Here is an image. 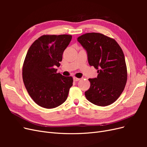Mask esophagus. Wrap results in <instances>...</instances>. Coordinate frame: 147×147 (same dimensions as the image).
Returning <instances> with one entry per match:
<instances>
[{"mask_svg": "<svg viewBox=\"0 0 147 147\" xmlns=\"http://www.w3.org/2000/svg\"><path fill=\"white\" fill-rule=\"evenodd\" d=\"M80 78H77V77H74V82H78V81H79L80 80Z\"/></svg>", "mask_w": 147, "mask_h": 147, "instance_id": "obj_1", "label": "esophagus"}]
</instances>
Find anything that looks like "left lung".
<instances>
[{"label": "left lung", "mask_w": 147, "mask_h": 147, "mask_svg": "<svg viewBox=\"0 0 147 147\" xmlns=\"http://www.w3.org/2000/svg\"><path fill=\"white\" fill-rule=\"evenodd\" d=\"M87 51L88 63L97 69V78L84 94L88 100L99 106L113 104L121 94L127 79L121 48L115 39L100 33H86L77 38Z\"/></svg>", "instance_id": "left-lung-1"}]
</instances>
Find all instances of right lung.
Instances as JSON below:
<instances>
[{"mask_svg":"<svg viewBox=\"0 0 147 147\" xmlns=\"http://www.w3.org/2000/svg\"><path fill=\"white\" fill-rule=\"evenodd\" d=\"M71 35H43L29 48L23 66V80L29 96L39 106L53 109L67 98L72 77L57 73Z\"/></svg>","mask_w":147,"mask_h":147,"instance_id":"add662e5","label":"right lung"}]
</instances>
